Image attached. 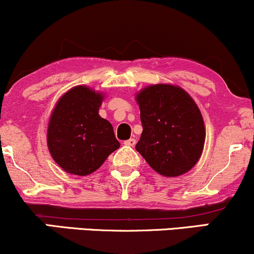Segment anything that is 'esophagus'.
Masks as SVG:
<instances>
[{
	"label": "esophagus",
	"mask_w": 254,
	"mask_h": 254,
	"mask_svg": "<svg viewBox=\"0 0 254 254\" xmlns=\"http://www.w3.org/2000/svg\"><path fill=\"white\" fill-rule=\"evenodd\" d=\"M124 144L125 145H129V147H133V145L136 144V139L135 138L127 139V141H124Z\"/></svg>",
	"instance_id": "34e87169"
}]
</instances>
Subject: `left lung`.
Instances as JSON below:
<instances>
[{
  "instance_id": "left-lung-1",
  "label": "left lung",
  "mask_w": 254,
  "mask_h": 254,
  "mask_svg": "<svg viewBox=\"0 0 254 254\" xmlns=\"http://www.w3.org/2000/svg\"><path fill=\"white\" fill-rule=\"evenodd\" d=\"M136 101L143 131L136 150L157 173L178 177L197 164L205 142L202 113L190 95L173 84H151Z\"/></svg>"
}]
</instances>
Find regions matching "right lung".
<instances>
[{"label":"right lung","instance_id":"add662e5","mask_svg":"<svg viewBox=\"0 0 254 254\" xmlns=\"http://www.w3.org/2000/svg\"><path fill=\"white\" fill-rule=\"evenodd\" d=\"M104 94L76 86L57 101L48 127V147L55 162L75 176L97 171L121 147L109 121L99 116Z\"/></svg>","mask_w":254,"mask_h":254}]
</instances>
